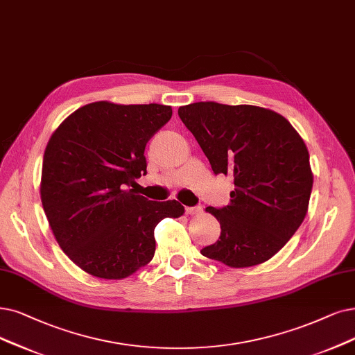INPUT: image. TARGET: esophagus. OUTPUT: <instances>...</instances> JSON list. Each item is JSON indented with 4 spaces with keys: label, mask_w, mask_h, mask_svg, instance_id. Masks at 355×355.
Wrapping results in <instances>:
<instances>
[{
    "label": "esophagus",
    "mask_w": 355,
    "mask_h": 355,
    "mask_svg": "<svg viewBox=\"0 0 355 355\" xmlns=\"http://www.w3.org/2000/svg\"><path fill=\"white\" fill-rule=\"evenodd\" d=\"M187 214L188 216H193V214H200V212L202 211V207L201 205H195V207H187L185 208Z\"/></svg>",
    "instance_id": "obj_1"
}]
</instances>
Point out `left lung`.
I'll list each match as a JSON object with an SVG mask.
<instances>
[{
    "label": "left lung",
    "instance_id": "8db88e82",
    "mask_svg": "<svg viewBox=\"0 0 355 355\" xmlns=\"http://www.w3.org/2000/svg\"><path fill=\"white\" fill-rule=\"evenodd\" d=\"M178 115L214 175L234 179L230 204L207 208L221 234L201 253L233 268L272 258L307 212L313 175L304 141L284 116L259 106L196 102Z\"/></svg>",
    "mask_w": 355,
    "mask_h": 355
}]
</instances>
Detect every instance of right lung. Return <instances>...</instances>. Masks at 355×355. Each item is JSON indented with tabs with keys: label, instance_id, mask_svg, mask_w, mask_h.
Wrapping results in <instances>:
<instances>
[{
	"label": "right lung",
	"instance_id": "1",
	"mask_svg": "<svg viewBox=\"0 0 355 355\" xmlns=\"http://www.w3.org/2000/svg\"><path fill=\"white\" fill-rule=\"evenodd\" d=\"M172 107L94 102L53 132L42 164L40 198L56 242L83 271L121 279L147 265L154 229L180 217L178 201H150L130 189L147 175L148 139Z\"/></svg>",
	"mask_w": 355,
	"mask_h": 355
}]
</instances>
